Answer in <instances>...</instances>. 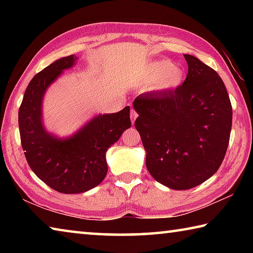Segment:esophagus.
<instances>
[{
    "instance_id": "1",
    "label": "esophagus",
    "mask_w": 253,
    "mask_h": 253,
    "mask_svg": "<svg viewBox=\"0 0 253 253\" xmlns=\"http://www.w3.org/2000/svg\"><path fill=\"white\" fill-rule=\"evenodd\" d=\"M137 116H138V114H137V111H136L135 109H131V110H130V119H131V123H132V124L135 123Z\"/></svg>"
}]
</instances>
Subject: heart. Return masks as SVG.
<instances>
[{"mask_svg":"<svg viewBox=\"0 0 253 253\" xmlns=\"http://www.w3.org/2000/svg\"><path fill=\"white\" fill-rule=\"evenodd\" d=\"M184 77L183 68L173 66L169 60H157L147 66L143 83L145 85H152L157 91H172L182 84Z\"/></svg>","mask_w":253,"mask_h":253,"instance_id":"1","label":"heart"}]
</instances>
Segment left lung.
I'll return each instance as SVG.
<instances>
[{
	"mask_svg": "<svg viewBox=\"0 0 253 253\" xmlns=\"http://www.w3.org/2000/svg\"><path fill=\"white\" fill-rule=\"evenodd\" d=\"M188 71L172 91L142 93L132 102L146 168L163 185L188 190L207 181L228 149L232 106L215 70L184 54Z\"/></svg>",
	"mask_w": 253,
	"mask_h": 253,
	"instance_id": "obj_1",
	"label": "left lung"
}]
</instances>
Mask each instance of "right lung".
<instances>
[{
	"instance_id": "1",
	"label": "right lung",
	"mask_w": 253,
	"mask_h": 253,
	"mask_svg": "<svg viewBox=\"0 0 253 253\" xmlns=\"http://www.w3.org/2000/svg\"><path fill=\"white\" fill-rule=\"evenodd\" d=\"M75 54L58 59L33 77L19 109V129L25 158L33 173L53 190L84 193L104 181L106 152L130 127L129 106L114 114L98 115L68 138H58L42 123V99L49 85L74 67Z\"/></svg>"
}]
</instances>
